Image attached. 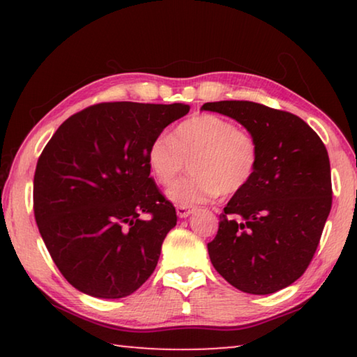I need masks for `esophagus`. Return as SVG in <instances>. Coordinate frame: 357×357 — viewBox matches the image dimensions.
Here are the masks:
<instances>
[{
	"mask_svg": "<svg viewBox=\"0 0 357 357\" xmlns=\"http://www.w3.org/2000/svg\"><path fill=\"white\" fill-rule=\"evenodd\" d=\"M193 213V208L190 206H178L176 208V214L181 217V219H185V217H189Z\"/></svg>",
	"mask_w": 357,
	"mask_h": 357,
	"instance_id": "1",
	"label": "esophagus"
}]
</instances>
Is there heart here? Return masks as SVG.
<instances>
[{"instance_id": "b5f03b06", "label": "heart", "mask_w": 357, "mask_h": 357, "mask_svg": "<svg viewBox=\"0 0 357 357\" xmlns=\"http://www.w3.org/2000/svg\"><path fill=\"white\" fill-rule=\"evenodd\" d=\"M190 158L192 176L168 189V198L179 206L243 190L257 172L259 148L250 130L227 118L203 113L178 124L172 138L155 137L146 151L149 172L162 185H170Z\"/></svg>"}]
</instances>
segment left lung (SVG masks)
<instances>
[{"label": "left lung", "mask_w": 357, "mask_h": 357, "mask_svg": "<svg viewBox=\"0 0 357 357\" xmlns=\"http://www.w3.org/2000/svg\"><path fill=\"white\" fill-rule=\"evenodd\" d=\"M202 110L236 119L259 148L252 181L220 214L208 244L211 263L241 291H279L309 268L331 213L328 151L293 113L249 100L208 102Z\"/></svg>", "instance_id": "1"}]
</instances>
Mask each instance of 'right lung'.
<instances>
[{"label":"right lung","instance_id":"1","mask_svg":"<svg viewBox=\"0 0 357 357\" xmlns=\"http://www.w3.org/2000/svg\"><path fill=\"white\" fill-rule=\"evenodd\" d=\"M189 110L184 104L91 105L66 119L42 151L34 217L59 273L78 291L126 298L154 273L176 211L149 176L146 151Z\"/></svg>","mask_w":357,"mask_h":357}]
</instances>
